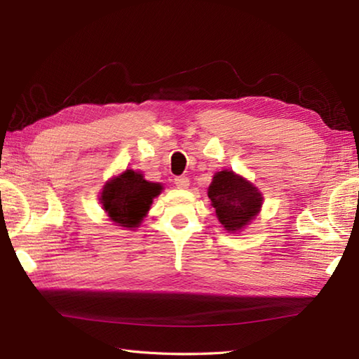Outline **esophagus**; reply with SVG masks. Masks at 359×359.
Listing matches in <instances>:
<instances>
[{
	"label": "esophagus",
	"mask_w": 359,
	"mask_h": 359,
	"mask_svg": "<svg viewBox=\"0 0 359 359\" xmlns=\"http://www.w3.org/2000/svg\"><path fill=\"white\" fill-rule=\"evenodd\" d=\"M174 184L180 189H187L189 187V179L187 177V175H179V177L174 179Z\"/></svg>",
	"instance_id": "1"
}]
</instances>
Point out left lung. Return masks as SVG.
Returning <instances> with one entry per match:
<instances>
[{"label":"left lung","mask_w":359,"mask_h":359,"mask_svg":"<svg viewBox=\"0 0 359 359\" xmlns=\"http://www.w3.org/2000/svg\"><path fill=\"white\" fill-rule=\"evenodd\" d=\"M208 197L219 222L228 233H239L261 212L264 196L257 187L231 170L217 171L208 187Z\"/></svg>","instance_id":"obj_1"}]
</instances>
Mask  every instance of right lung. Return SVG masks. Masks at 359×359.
<instances>
[{"instance_id": "obj_1", "label": "right lung", "mask_w": 359, "mask_h": 359, "mask_svg": "<svg viewBox=\"0 0 359 359\" xmlns=\"http://www.w3.org/2000/svg\"><path fill=\"white\" fill-rule=\"evenodd\" d=\"M162 189V184L144 180L140 171L125 170L106 182L100 193V203L114 224L125 230H134L147 217L152 201Z\"/></svg>"}]
</instances>
